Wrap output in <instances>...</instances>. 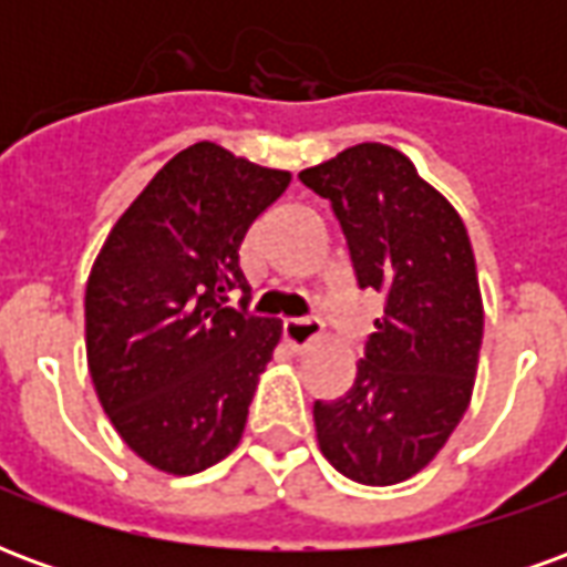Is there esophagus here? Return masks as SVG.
<instances>
[{"label":"esophagus","instance_id":"obj_1","mask_svg":"<svg viewBox=\"0 0 567 567\" xmlns=\"http://www.w3.org/2000/svg\"><path fill=\"white\" fill-rule=\"evenodd\" d=\"M319 321L312 319H291L282 324V337L285 343L291 346L295 352H307L309 346L319 340Z\"/></svg>","mask_w":567,"mask_h":567}]
</instances>
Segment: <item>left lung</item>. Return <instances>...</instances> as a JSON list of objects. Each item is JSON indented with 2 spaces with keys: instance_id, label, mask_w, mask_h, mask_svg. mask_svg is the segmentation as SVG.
I'll return each mask as SVG.
<instances>
[{
  "instance_id": "obj_1",
  "label": "left lung",
  "mask_w": 567,
  "mask_h": 567,
  "mask_svg": "<svg viewBox=\"0 0 567 567\" xmlns=\"http://www.w3.org/2000/svg\"><path fill=\"white\" fill-rule=\"evenodd\" d=\"M300 182L331 199L361 288L385 297L352 389L316 401L328 462L361 486H394L434 462L474 394L483 295L467 227L404 151L361 142Z\"/></svg>"
}]
</instances>
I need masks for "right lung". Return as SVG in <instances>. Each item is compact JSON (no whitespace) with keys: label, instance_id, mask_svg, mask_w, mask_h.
Listing matches in <instances>:
<instances>
[{"label":"right lung","instance_id":"1","mask_svg":"<svg viewBox=\"0 0 567 567\" xmlns=\"http://www.w3.org/2000/svg\"><path fill=\"white\" fill-rule=\"evenodd\" d=\"M291 173L215 142L166 161L105 236L84 295L87 368L112 425L163 474L190 476L243 440L282 321L227 307L239 246Z\"/></svg>","mask_w":567,"mask_h":567}]
</instances>
